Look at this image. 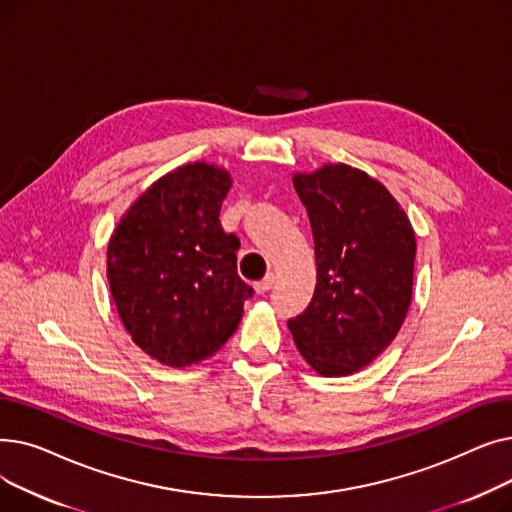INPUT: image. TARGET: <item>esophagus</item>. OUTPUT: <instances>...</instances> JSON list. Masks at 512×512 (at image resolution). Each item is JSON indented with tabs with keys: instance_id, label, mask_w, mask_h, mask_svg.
Wrapping results in <instances>:
<instances>
[{
	"instance_id": "1",
	"label": "esophagus",
	"mask_w": 512,
	"mask_h": 512,
	"mask_svg": "<svg viewBox=\"0 0 512 512\" xmlns=\"http://www.w3.org/2000/svg\"><path fill=\"white\" fill-rule=\"evenodd\" d=\"M272 284H274V274H267L263 280L255 282V290H257L259 294H263V292H267V290L272 288Z\"/></svg>"
}]
</instances>
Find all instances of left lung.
I'll return each mask as SVG.
<instances>
[{
    "instance_id": "8db88e82",
    "label": "left lung",
    "mask_w": 512,
    "mask_h": 512,
    "mask_svg": "<svg viewBox=\"0 0 512 512\" xmlns=\"http://www.w3.org/2000/svg\"><path fill=\"white\" fill-rule=\"evenodd\" d=\"M292 182L309 213L317 284L288 330L317 373L348 375L378 357L407 317L415 232L388 188L357 168L328 164Z\"/></svg>"
}]
</instances>
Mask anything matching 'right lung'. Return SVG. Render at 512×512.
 I'll return each mask as SVG.
<instances>
[{"mask_svg":"<svg viewBox=\"0 0 512 512\" xmlns=\"http://www.w3.org/2000/svg\"><path fill=\"white\" fill-rule=\"evenodd\" d=\"M226 170L186 164L130 205L107 245V280L134 344L170 367L218 353L236 332L253 288L236 274L240 240L220 209Z\"/></svg>","mask_w":512,"mask_h":512,"instance_id":"right-lung-1","label":"right lung"}]
</instances>
